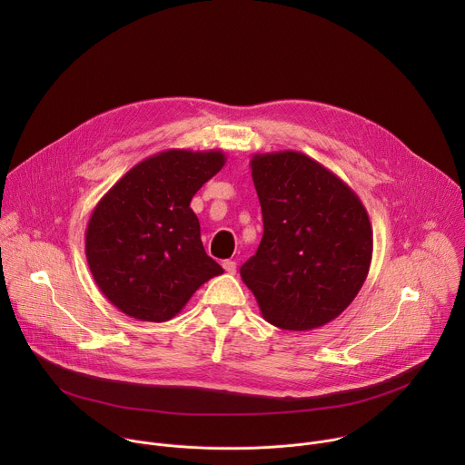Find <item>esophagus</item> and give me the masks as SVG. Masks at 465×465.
<instances>
[{
	"instance_id": "1",
	"label": "esophagus",
	"mask_w": 465,
	"mask_h": 465,
	"mask_svg": "<svg viewBox=\"0 0 465 465\" xmlns=\"http://www.w3.org/2000/svg\"><path fill=\"white\" fill-rule=\"evenodd\" d=\"M223 267H224V271L228 272V274H235V271H237V262L235 261H224L223 262Z\"/></svg>"
}]
</instances>
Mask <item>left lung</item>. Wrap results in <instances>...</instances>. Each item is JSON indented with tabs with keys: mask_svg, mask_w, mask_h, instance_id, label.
<instances>
[{
	"mask_svg": "<svg viewBox=\"0 0 465 465\" xmlns=\"http://www.w3.org/2000/svg\"><path fill=\"white\" fill-rule=\"evenodd\" d=\"M262 239L241 278L262 318L289 331L335 320L366 282L373 232L357 193L296 151L253 154Z\"/></svg>",
	"mask_w": 465,
	"mask_h": 465,
	"instance_id": "1",
	"label": "left lung"
}]
</instances>
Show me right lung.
<instances>
[{"mask_svg":"<svg viewBox=\"0 0 465 465\" xmlns=\"http://www.w3.org/2000/svg\"><path fill=\"white\" fill-rule=\"evenodd\" d=\"M224 163L219 149H169L132 167L101 198L86 228V259L97 287L121 312L167 322L198 287L224 272L206 253L189 206Z\"/></svg>","mask_w":465,"mask_h":465,"instance_id":"obj_1","label":"right lung"}]
</instances>
